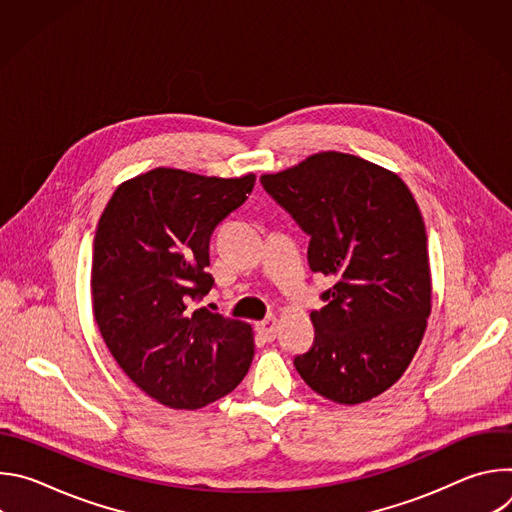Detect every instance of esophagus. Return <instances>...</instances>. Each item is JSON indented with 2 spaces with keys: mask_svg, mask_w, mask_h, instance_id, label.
I'll use <instances>...</instances> for the list:
<instances>
[{
  "mask_svg": "<svg viewBox=\"0 0 512 512\" xmlns=\"http://www.w3.org/2000/svg\"><path fill=\"white\" fill-rule=\"evenodd\" d=\"M255 330H257V332H259L267 342H271V340H275V336H277L279 322H277V318H275V316H269V318H265V320L257 322V324H255Z\"/></svg>",
  "mask_w": 512,
  "mask_h": 512,
  "instance_id": "obj_1",
  "label": "esophagus"
}]
</instances>
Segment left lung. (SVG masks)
Segmentation results:
<instances>
[{"instance_id": "8db88e82", "label": "left lung", "mask_w": 512, "mask_h": 512, "mask_svg": "<svg viewBox=\"0 0 512 512\" xmlns=\"http://www.w3.org/2000/svg\"><path fill=\"white\" fill-rule=\"evenodd\" d=\"M265 192L310 235V269L334 275L316 336L294 358L318 395L344 405L393 387L417 352L431 312L427 235L405 182L362 158L322 152L277 174Z\"/></svg>"}]
</instances>
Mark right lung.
Here are the masks:
<instances>
[{"label": "right lung", "instance_id": "right-lung-1", "mask_svg": "<svg viewBox=\"0 0 512 512\" xmlns=\"http://www.w3.org/2000/svg\"><path fill=\"white\" fill-rule=\"evenodd\" d=\"M253 186V174L156 168L123 182L99 218L97 326L123 373L166 407L200 409L231 393L251 367V326L192 304L214 287L206 271L212 231Z\"/></svg>", "mask_w": 512, "mask_h": 512}]
</instances>
